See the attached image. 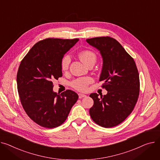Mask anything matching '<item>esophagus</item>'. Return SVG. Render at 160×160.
<instances>
[{"instance_id": "obj_1", "label": "esophagus", "mask_w": 160, "mask_h": 160, "mask_svg": "<svg viewBox=\"0 0 160 160\" xmlns=\"http://www.w3.org/2000/svg\"><path fill=\"white\" fill-rule=\"evenodd\" d=\"M87 96L84 95V94H82V93H79V98L81 99V98H86Z\"/></svg>"}]
</instances>
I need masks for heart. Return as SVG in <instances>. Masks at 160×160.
I'll list each match as a JSON object with an SVG mask.
<instances>
[{"instance_id":"obj_1","label":"heart","mask_w":160,"mask_h":160,"mask_svg":"<svg viewBox=\"0 0 160 160\" xmlns=\"http://www.w3.org/2000/svg\"><path fill=\"white\" fill-rule=\"evenodd\" d=\"M79 58L85 65H87L90 62H95L96 59L95 53L90 50L82 51L79 55ZM70 61V56L69 55H65L61 61V68L63 71H66L68 69ZM92 78L90 77L80 78L72 81L70 84L76 90L83 92L87 89L88 85L92 82Z\"/></svg>"}]
</instances>
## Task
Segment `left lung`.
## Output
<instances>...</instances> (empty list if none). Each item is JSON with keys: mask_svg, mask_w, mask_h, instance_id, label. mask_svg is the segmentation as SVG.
I'll return each mask as SVG.
<instances>
[{"mask_svg": "<svg viewBox=\"0 0 160 160\" xmlns=\"http://www.w3.org/2000/svg\"><path fill=\"white\" fill-rule=\"evenodd\" d=\"M98 49L102 58L100 81L108 92L101 96L90 95L93 105L89 112L92 120L105 128L122 123L132 112L139 93V78L133 58L121 44L110 37L87 39Z\"/></svg>", "mask_w": 160, "mask_h": 160, "instance_id": "8db88e82", "label": "left lung"}]
</instances>
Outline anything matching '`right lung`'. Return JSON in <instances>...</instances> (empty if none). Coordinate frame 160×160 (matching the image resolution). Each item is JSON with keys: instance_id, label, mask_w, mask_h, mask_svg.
<instances>
[{"instance_id": "obj_1", "label": "right lung", "mask_w": 160, "mask_h": 160, "mask_svg": "<svg viewBox=\"0 0 160 160\" xmlns=\"http://www.w3.org/2000/svg\"><path fill=\"white\" fill-rule=\"evenodd\" d=\"M78 41L48 38L39 41L18 67L17 83L21 104L27 115L41 127L62 125L78 99L70 90L61 94L54 92L52 82L62 77V59Z\"/></svg>"}]
</instances>
